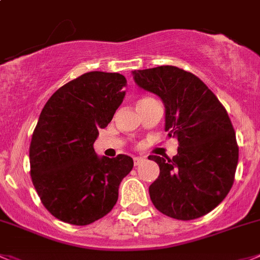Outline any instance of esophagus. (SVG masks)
Returning <instances> with one entry per match:
<instances>
[{
  "mask_svg": "<svg viewBox=\"0 0 260 260\" xmlns=\"http://www.w3.org/2000/svg\"><path fill=\"white\" fill-rule=\"evenodd\" d=\"M144 161V157L141 156H135L133 157V163H135V166H140V164Z\"/></svg>",
  "mask_w": 260,
  "mask_h": 260,
  "instance_id": "esophagus-1",
  "label": "esophagus"
}]
</instances>
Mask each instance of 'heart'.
Returning a JSON list of instances; mask_svg holds the SVG:
<instances>
[{
  "mask_svg": "<svg viewBox=\"0 0 260 260\" xmlns=\"http://www.w3.org/2000/svg\"><path fill=\"white\" fill-rule=\"evenodd\" d=\"M146 100H150V99H142V100L138 101V103H142V101H146Z\"/></svg>",
  "mask_w": 260,
  "mask_h": 260,
  "instance_id": "heart-1",
  "label": "heart"
}]
</instances>
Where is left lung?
I'll return each mask as SVG.
<instances>
[{
	"label": "left lung",
	"instance_id": "8db88e82",
	"mask_svg": "<svg viewBox=\"0 0 260 260\" xmlns=\"http://www.w3.org/2000/svg\"><path fill=\"white\" fill-rule=\"evenodd\" d=\"M140 88L166 108L164 129L178 138L173 157L150 155L160 174L149 187L159 212L191 220L212 212L234 185L239 147L230 116L203 81L177 67L133 70Z\"/></svg>",
	"mask_w": 260,
	"mask_h": 260
}]
</instances>
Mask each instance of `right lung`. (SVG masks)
Returning <instances> with one entry per match:
<instances>
[{
	"instance_id": "right-lung-1",
	"label": "right lung",
	"mask_w": 260,
	"mask_h": 260,
	"mask_svg": "<svg viewBox=\"0 0 260 260\" xmlns=\"http://www.w3.org/2000/svg\"><path fill=\"white\" fill-rule=\"evenodd\" d=\"M119 73L89 72L60 87L41 111L29 147L30 176L46 209L75 225L93 223L118 201L132 171L128 155L99 156V129L111 122L125 96Z\"/></svg>"
}]
</instances>
